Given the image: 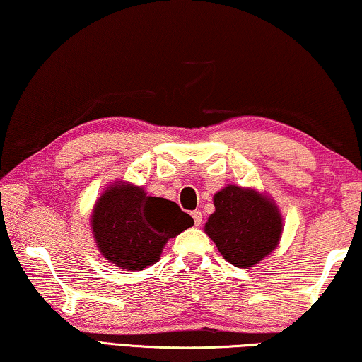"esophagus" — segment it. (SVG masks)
<instances>
[{"label":"esophagus","mask_w":362,"mask_h":362,"mask_svg":"<svg viewBox=\"0 0 362 362\" xmlns=\"http://www.w3.org/2000/svg\"><path fill=\"white\" fill-rule=\"evenodd\" d=\"M192 218H193V221H195V226H202V221H203L202 211H193Z\"/></svg>","instance_id":"obj_1"}]
</instances>
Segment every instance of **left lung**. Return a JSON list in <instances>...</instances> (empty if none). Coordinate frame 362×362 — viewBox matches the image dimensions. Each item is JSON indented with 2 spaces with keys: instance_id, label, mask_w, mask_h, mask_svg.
Masks as SVG:
<instances>
[{
  "instance_id": "obj_1",
  "label": "left lung",
  "mask_w": 362,
  "mask_h": 362,
  "mask_svg": "<svg viewBox=\"0 0 362 362\" xmlns=\"http://www.w3.org/2000/svg\"><path fill=\"white\" fill-rule=\"evenodd\" d=\"M213 202L214 213L204 233L230 265L250 268L276 249L283 219L272 198L252 188L228 185Z\"/></svg>"
}]
</instances>
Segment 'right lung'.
Returning a JSON list of instances; mask_svg holds the SVG:
<instances>
[{
  "label": "right lung",
  "mask_w": 362,
  "mask_h": 362,
  "mask_svg": "<svg viewBox=\"0 0 362 362\" xmlns=\"http://www.w3.org/2000/svg\"><path fill=\"white\" fill-rule=\"evenodd\" d=\"M192 226V216L177 203L149 197L141 187L125 182L107 188L90 216L97 249L127 272L154 265L167 240Z\"/></svg>",
  "instance_id": "1"
}]
</instances>
